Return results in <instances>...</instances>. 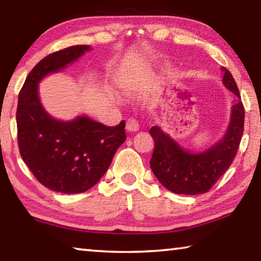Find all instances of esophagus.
<instances>
[{"label":"esophagus","instance_id":"esophagus-1","mask_svg":"<svg viewBox=\"0 0 261 261\" xmlns=\"http://www.w3.org/2000/svg\"><path fill=\"white\" fill-rule=\"evenodd\" d=\"M125 129H126V131H129V132L138 131L139 130V123L137 122L135 118H129V120L126 121Z\"/></svg>","mask_w":261,"mask_h":261}]
</instances>
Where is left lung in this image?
Returning a JSON list of instances; mask_svg holds the SVG:
<instances>
[{"mask_svg":"<svg viewBox=\"0 0 261 261\" xmlns=\"http://www.w3.org/2000/svg\"><path fill=\"white\" fill-rule=\"evenodd\" d=\"M222 82L238 96L232 106L230 123L219 143L201 153L185 151L159 126H152L149 135L154 140V151L149 166L163 187L177 194H200L210 191L233 161L244 131L245 110L241 101L235 79L222 68Z\"/></svg>","mask_w":261,"mask_h":261,"instance_id":"obj_1","label":"left lung"}]
</instances>
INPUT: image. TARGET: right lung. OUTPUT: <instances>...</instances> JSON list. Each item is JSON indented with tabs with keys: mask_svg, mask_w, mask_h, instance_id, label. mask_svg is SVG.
<instances>
[{
	"mask_svg": "<svg viewBox=\"0 0 261 261\" xmlns=\"http://www.w3.org/2000/svg\"><path fill=\"white\" fill-rule=\"evenodd\" d=\"M90 46H71L53 53L31 70L18 95L17 139L20 156L46 188L61 193H82L99 182L124 143L125 122L107 126L86 116L63 122L41 106L38 85L47 74L78 60Z\"/></svg>",
	"mask_w": 261,
	"mask_h": 261,
	"instance_id": "1",
	"label": "right lung"
}]
</instances>
